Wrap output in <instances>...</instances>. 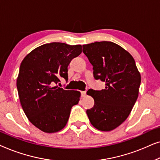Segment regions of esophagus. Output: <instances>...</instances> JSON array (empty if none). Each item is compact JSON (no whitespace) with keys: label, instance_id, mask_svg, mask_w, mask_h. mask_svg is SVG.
I'll return each instance as SVG.
<instances>
[{"label":"esophagus","instance_id":"1","mask_svg":"<svg viewBox=\"0 0 160 160\" xmlns=\"http://www.w3.org/2000/svg\"><path fill=\"white\" fill-rule=\"evenodd\" d=\"M86 93H87L86 91H82V92H81V95H82V97H84V96L86 95Z\"/></svg>","mask_w":160,"mask_h":160}]
</instances>
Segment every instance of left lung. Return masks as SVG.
Returning a JSON list of instances; mask_svg holds the SVG:
<instances>
[{"instance_id": "8db88e82", "label": "left lung", "mask_w": 160, "mask_h": 160, "mask_svg": "<svg viewBox=\"0 0 160 160\" xmlns=\"http://www.w3.org/2000/svg\"><path fill=\"white\" fill-rule=\"evenodd\" d=\"M82 47L93 66L94 78L106 83L104 89L87 91L95 104L87 114L98 130H114L127 119L136 102L141 74L132 55L117 43L97 41Z\"/></svg>"}]
</instances>
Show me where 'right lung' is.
I'll return each instance as SVG.
<instances>
[{
	"label": "right lung",
	"mask_w": 160,
	"mask_h": 160,
	"mask_svg": "<svg viewBox=\"0 0 160 160\" xmlns=\"http://www.w3.org/2000/svg\"><path fill=\"white\" fill-rule=\"evenodd\" d=\"M82 46L53 42L41 45L24 58L17 87L21 106L29 121L44 132L64 128L80 92L55 86L68 81V66L82 53Z\"/></svg>",
	"instance_id": "add662e5"
}]
</instances>
